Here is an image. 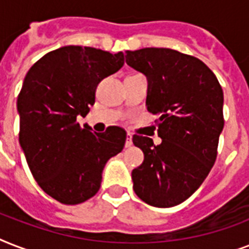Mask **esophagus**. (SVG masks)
Here are the masks:
<instances>
[{
    "label": "esophagus",
    "mask_w": 249,
    "mask_h": 249,
    "mask_svg": "<svg viewBox=\"0 0 249 249\" xmlns=\"http://www.w3.org/2000/svg\"><path fill=\"white\" fill-rule=\"evenodd\" d=\"M132 144H133L132 134H130V133H128V134H126V141H125V147L126 148L132 147Z\"/></svg>",
    "instance_id": "34e87169"
}]
</instances>
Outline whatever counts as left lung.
<instances>
[{
  "instance_id": "left-lung-1",
  "label": "left lung",
  "mask_w": 249,
  "mask_h": 249,
  "mask_svg": "<svg viewBox=\"0 0 249 249\" xmlns=\"http://www.w3.org/2000/svg\"><path fill=\"white\" fill-rule=\"evenodd\" d=\"M126 64L147 77L146 106L158 119L161 143L133 137L143 163L133 169V190L144 203L169 208L189 199L217 158L224 129V91L200 59L177 50L126 52Z\"/></svg>"
}]
</instances>
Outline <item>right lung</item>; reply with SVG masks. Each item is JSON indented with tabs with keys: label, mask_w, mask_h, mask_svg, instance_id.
<instances>
[{
	"label": "right lung",
	"mask_w": 249,
	"mask_h": 249,
	"mask_svg": "<svg viewBox=\"0 0 249 249\" xmlns=\"http://www.w3.org/2000/svg\"><path fill=\"white\" fill-rule=\"evenodd\" d=\"M124 66V54L86 46H63L33 64L17 101L19 143L45 193L62 204H80L98 193L102 172L123 151L126 133L80 126L95 102L97 85Z\"/></svg>",
	"instance_id": "right-lung-1"
}]
</instances>
